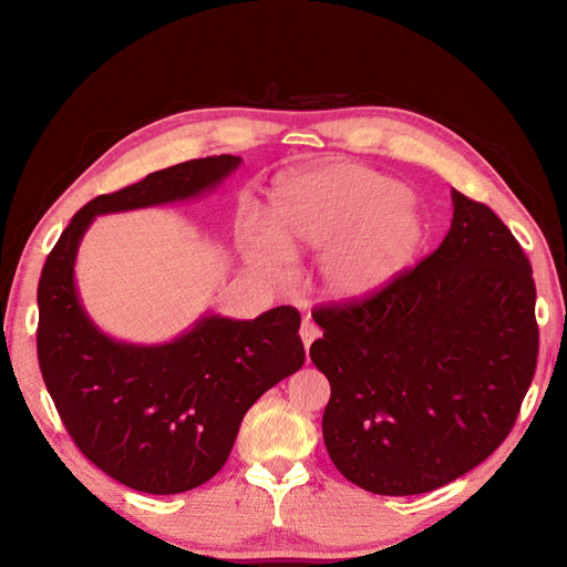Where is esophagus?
<instances>
[{
	"label": "esophagus",
	"mask_w": 567,
	"mask_h": 567,
	"mask_svg": "<svg viewBox=\"0 0 567 567\" xmlns=\"http://www.w3.org/2000/svg\"><path fill=\"white\" fill-rule=\"evenodd\" d=\"M319 336H321V331H319L317 323L302 321V326H300V338H302V342H305V350H310V346H312V342H315Z\"/></svg>",
	"instance_id": "esophagus-1"
}]
</instances>
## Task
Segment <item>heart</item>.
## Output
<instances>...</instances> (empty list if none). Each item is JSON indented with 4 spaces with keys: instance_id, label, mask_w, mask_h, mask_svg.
Masks as SVG:
<instances>
[{
    "instance_id": "1",
    "label": "heart",
    "mask_w": 567,
    "mask_h": 567,
    "mask_svg": "<svg viewBox=\"0 0 567 567\" xmlns=\"http://www.w3.org/2000/svg\"><path fill=\"white\" fill-rule=\"evenodd\" d=\"M423 241V217L406 186L362 165H329L286 179L269 227H250L252 262L284 279L288 257L323 252L321 281L333 298L364 300L394 281Z\"/></svg>"
}]
</instances>
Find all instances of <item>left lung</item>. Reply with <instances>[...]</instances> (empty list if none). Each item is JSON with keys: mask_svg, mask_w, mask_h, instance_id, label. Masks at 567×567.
Wrapping results in <instances>:
<instances>
[{"mask_svg": "<svg viewBox=\"0 0 567 567\" xmlns=\"http://www.w3.org/2000/svg\"><path fill=\"white\" fill-rule=\"evenodd\" d=\"M435 252L364 300L312 312L331 383L321 431L336 468L373 494L433 492L511 433L537 369L535 279L516 236L452 188Z\"/></svg>", "mask_w": 567, "mask_h": 567, "instance_id": "obj_1", "label": "left lung"}]
</instances>
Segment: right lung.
<instances>
[{
  "label": "right lung",
  "mask_w": 567,
  "mask_h": 567,
  "mask_svg": "<svg viewBox=\"0 0 567 567\" xmlns=\"http://www.w3.org/2000/svg\"><path fill=\"white\" fill-rule=\"evenodd\" d=\"M238 156L186 161L90 200L51 248L38 286V359L78 450L146 494L194 489L225 466L246 411L305 364L300 312L281 305L252 321L208 315L165 346L101 333L80 305L75 257L96 215L210 192Z\"/></svg>",
  "instance_id": "add662e5"
}]
</instances>
